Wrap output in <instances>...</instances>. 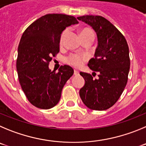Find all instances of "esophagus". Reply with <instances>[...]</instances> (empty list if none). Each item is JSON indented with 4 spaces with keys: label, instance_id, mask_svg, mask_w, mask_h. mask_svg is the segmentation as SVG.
<instances>
[{
    "label": "esophagus",
    "instance_id": "1",
    "mask_svg": "<svg viewBox=\"0 0 146 146\" xmlns=\"http://www.w3.org/2000/svg\"><path fill=\"white\" fill-rule=\"evenodd\" d=\"M79 74V71L77 70H74V75L75 76H78Z\"/></svg>",
    "mask_w": 146,
    "mask_h": 146
}]
</instances>
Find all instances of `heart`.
Returning a JSON list of instances; mask_svg holds the SVG:
<instances>
[{
  "instance_id": "obj_1",
  "label": "heart",
  "mask_w": 146,
  "mask_h": 146,
  "mask_svg": "<svg viewBox=\"0 0 146 146\" xmlns=\"http://www.w3.org/2000/svg\"><path fill=\"white\" fill-rule=\"evenodd\" d=\"M68 30H65L61 35V42H62L64 38L68 33ZM86 36H92L94 37V32L90 28H84L81 30V37H86ZM87 60V56L85 54H72L65 59V62L69 65H72L76 68H79L84 64Z\"/></svg>"
}]
</instances>
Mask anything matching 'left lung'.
<instances>
[{
    "label": "left lung",
    "instance_id": "obj_1",
    "mask_svg": "<svg viewBox=\"0 0 146 146\" xmlns=\"http://www.w3.org/2000/svg\"><path fill=\"white\" fill-rule=\"evenodd\" d=\"M77 19L91 26L97 34L98 47L88 66L99 72L98 79L80 72L85 80L80 97L92 110H107L117 102L127 85L130 67L128 44L120 31L101 16L86 15Z\"/></svg>",
    "mask_w": 146,
    "mask_h": 146
}]
</instances>
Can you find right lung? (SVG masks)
I'll return each mask as SVG.
<instances>
[{
  "instance_id": "obj_1",
  "label": "right lung",
  "mask_w": 146,
  "mask_h": 146,
  "mask_svg": "<svg viewBox=\"0 0 146 146\" xmlns=\"http://www.w3.org/2000/svg\"><path fill=\"white\" fill-rule=\"evenodd\" d=\"M78 23L73 16L48 14L33 22L22 34L17 70L22 89L35 107L49 109L56 106L65 83L73 76L74 70L69 65H62L57 73L48 64L60 51L62 33Z\"/></svg>"
}]
</instances>
